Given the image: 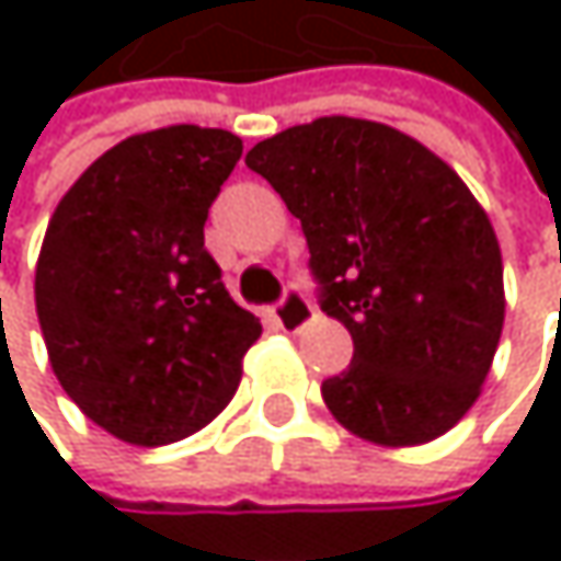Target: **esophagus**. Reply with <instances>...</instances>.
I'll list each match as a JSON object with an SVG mask.
<instances>
[{"label":"esophagus","instance_id":"esophagus-1","mask_svg":"<svg viewBox=\"0 0 561 561\" xmlns=\"http://www.w3.org/2000/svg\"><path fill=\"white\" fill-rule=\"evenodd\" d=\"M311 318H314V308H311L308 295H305L301 288L288 285L285 295L279 298V305H276V321H279L282 331H298V328H305Z\"/></svg>","mask_w":561,"mask_h":561}]
</instances>
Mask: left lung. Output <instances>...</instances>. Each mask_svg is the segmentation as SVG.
I'll return each mask as SVG.
<instances>
[{"mask_svg": "<svg viewBox=\"0 0 561 561\" xmlns=\"http://www.w3.org/2000/svg\"><path fill=\"white\" fill-rule=\"evenodd\" d=\"M301 220L321 311L354 360L321 383L377 445L445 435L478 399L504 328V263L465 181L383 123L321 116L247 152Z\"/></svg>", "mask_w": 561, "mask_h": 561, "instance_id": "left-lung-1", "label": "left lung"}]
</instances>
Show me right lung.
I'll list each match as a JSON object with an SVG mask.
<instances>
[{
    "label": "right lung",
    "mask_w": 561,
    "mask_h": 561,
    "mask_svg": "<svg viewBox=\"0 0 561 561\" xmlns=\"http://www.w3.org/2000/svg\"><path fill=\"white\" fill-rule=\"evenodd\" d=\"M243 156L227 129L169 126L103 152L60 197L35 305L64 392L110 435L169 445L240 387L263 334L204 247V220Z\"/></svg>",
    "instance_id": "right-lung-1"
}]
</instances>
